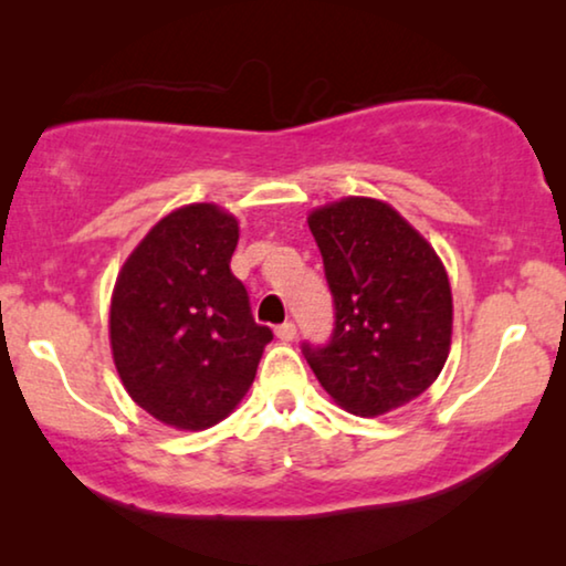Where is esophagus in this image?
<instances>
[{
    "label": "esophagus",
    "mask_w": 566,
    "mask_h": 566,
    "mask_svg": "<svg viewBox=\"0 0 566 566\" xmlns=\"http://www.w3.org/2000/svg\"><path fill=\"white\" fill-rule=\"evenodd\" d=\"M275 335H277V339H283V343H291V339L296 337V324H293V322H283V324H277V327H275Z\"/></svg>",
    "instance_id": "34e87169"
}]
</instances>
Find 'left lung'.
I'll list each match as a JSON object with an SVG mask.
<instances>
[{"label": "left lung", "mask_w": 566, "mask_h": 566, "mask_svg": "<svg viewBox=\"0 0 566 566\" xmlns=\"http://www.w3.org/2000/svg\"><path fill=\"white\" fill-rule=\"evenodd\" d=\"M308 229L335 301L329 343H304L324 391L360 417L386 415L420 397L451 350V283L436 250L374 198L316 208Z\"/></svg>", "instance_id": "8db88e82"}]
</instances>
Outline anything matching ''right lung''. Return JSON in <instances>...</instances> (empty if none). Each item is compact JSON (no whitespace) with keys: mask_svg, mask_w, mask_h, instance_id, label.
Wrapping results in <instances>:
<instances>
[{"mask_svg":"<svg viewBox=\"0 0 566 566\" xmlns=\"http://www.w3.org/2000/svg\"><path fill=\"white\" fill-rule=\"evenodd\" d=\"M239 223L213 203L165 216L130 252L111 301V347L130 399L177 430L234 412L273 339L229 262Z\"/></svg>","mask_w":566,"mask_h":566,"instance_id":"obj_1","label":"right lung"}]
</instances>
